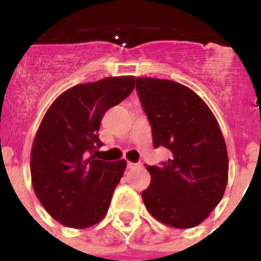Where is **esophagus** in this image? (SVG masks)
<instances>
[{"label":"esophagus","instance_id":"esophagus-1","mask_svg":"<svg viewBox=\"0 0 261 261\" xmlns=\"http://www.w3.org/2000/svg\"><path fill=\"white\" fill-rule=\"evenodd\" d=\"M136 167H140V163L128 162V168H136Z\"/></svg>","mask_w":261,"mask_h":261}]
</instances>
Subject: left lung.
<instances>
[{
	"instance_id": "left-lung-1",
	"label": "left lung",
	"mask_w": 261,
	"mask_h": 261,
	"mask_svg": "<svg viewBox=\"0 0 261 261\" xmlns=\"http://www.w3.org/2000/svg\"><path fill=\"white\" fill-rule=\"evenodd\" d=\"M136 84L154 146L171 151L161 167L146 165L151 181L142 192L145 206L165 225L195 227L218 205L227 184L229 158L218 121L190 87L149 77Z\"/></svg>"
}]
</instances>
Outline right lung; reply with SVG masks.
I'll return each mask as SVG.
<instances>
[{
  "mask_svg": "<svg viewBox=\"0 0 261 261\" xmlns=\"http://www.w3.org/2000/svg\"><path fill=\"white\" fill-rule=\"evenodd\" d=\"M136 86L133 75L73 86L57 96L38 128L31 149V183L45 211L61 225L86 229L107 214L125 159H95L106 111Z\"/></svg>",
  "mask_w": 261,
  "mask_h": 261,
  "instance_id": "1",
  "label": "right lung"
}]
</instances>
